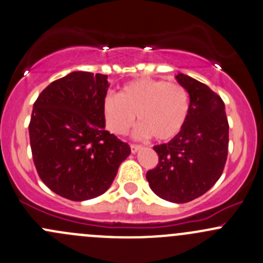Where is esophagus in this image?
<instances>
[{"label": "esophagus", "instance_id": "esophagus-1", "mask_svg": "<svg viewBox=\"0 0 263 263\" xmlns=\"http://www.w3.org/2000/svg\"><path fill=\"white\" fill-rule=\"evenodd\" d=\"M140 148H142L141 145H135V144H132V145H131V153H132V154H136L137 151L140 150Z\"/></svg>", "mask_w": 263, "mask_h": 263}]
</instances>
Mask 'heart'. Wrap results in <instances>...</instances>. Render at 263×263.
<instances>
[{
  "instance_id": "obj_1",
  "label": "heart",
  "mask_w": 263,
  "mask_h": 263,
  "mask_svg": "<svg viewBox=\"0 0 263 263\" xmlns=\"http://www.w3.org/2000/svg\"><path fill=\"white\" fill-rule=\"evenodd\" d=\"M102 110L105 126L112 134H127L137 116V137L153 136L158 141H168L187 122L190 95L179 84L139 79L124 85L119 94L105 95Z\"/></svg>"
}]
</instances>
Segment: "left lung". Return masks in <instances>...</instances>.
Listing matches in <instances>:
<instances>
[{
	"instance_id": "left-lung-1",
	"label": "left lung",
	"mask_w": 263,
	"mask_h": 263,
	"mask_svg": "<svg viewBox=\"0 0 263 263\" xmlns=\"http://www.w3.org/2000/svg\"><path fill=\"white\" fill-rule=\"evenodd\" d=\"M190 95V113L182 131L166 144L156 145L155 169L146 173L156 196L174 203L200 197L224 171L229 124L221 98L208 85L184 73L176 76Z\"/></svg>"
}]
</instances>
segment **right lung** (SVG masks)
I'll return each instance as SVG.
<instances>
[{
    "label": "right lung",
    "mask_w": 263,
    "mask_h": 263,
    "mask_svg": "<svg viewBox=\"0 0 263 263\" xmlns=\"http://www.w3.org/2000/svg\"><path fill=\"white\" fill-rule=\"evenodd\" d=\"M75 71L49 84L35 100L29 136L36 172L47 187L71 201L103 195L131 148L105 131L102 104L109 82Z\"/></svg>",
    "instance_id": "1"
}]
</instances>
